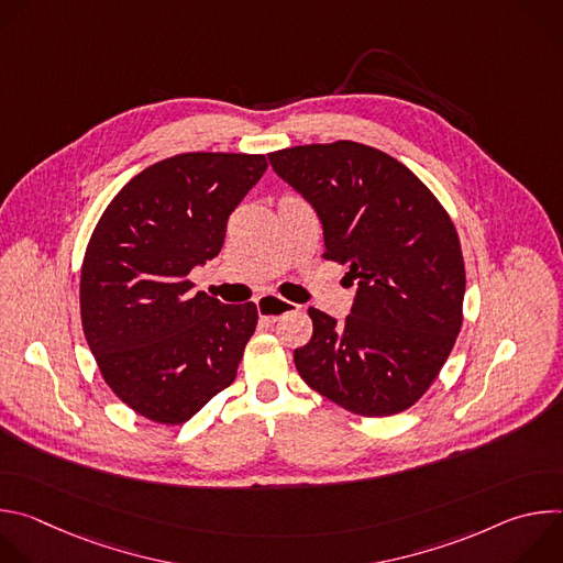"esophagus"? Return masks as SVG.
Wrapping results in <instances>:
<instances>
[{
	"instance_id": "1",
	"label": "esophagus",
	"mask_w": 563,
	"mask_h": 563,
	"mask_svg": "<svg viewBox=\"0 0 563 563\" xmlns=\"http://www.w3.org/2000/svg\"><path fill=\"white\" fill-rule=\"evenodd\" d=\"M256 305H258V316H261V320H265L267 325L276 323V320H280L285 313L298 311V305H296V302H289V300L278 298V296H272V294L261 296V298L256 300Z\"/></svg>"
}]
</instances>
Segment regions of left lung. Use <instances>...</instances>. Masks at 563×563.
Instances as JSON below:
<instances>
[{
  "instance_id": "1",
  "label": "left lung",
  "mask_w": 563,
  "mask_h": 563,
  "mask_svg": "<svg viewBox=\"0 0 563 563\" xmlns=\"http://www.w3.org/2000/svg\"><path fill=\"white\" fill-rule=\"evenodd\" d=\"M272 169L323 224L325 258L347 263L356 296L336 320L309 307L302 380L363 417L408 410L432 385L461 330L465 269L456 229L398 159L341 140L269 153Z\"/></svg>"
}]
</instances>
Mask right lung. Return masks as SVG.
<instances>
[{
    "label": "right lung",
    "instance_id": "obj_1",
    "mask_svg": "<svg viewBox=\"0 0 563 563\" xmlns=\"http://www.w3.org/2000/svg\"><path fill=\"white\" fill-rule=\"evenodd\" d=\"M267 172L265 155L180 153L111 200L82 265L79 309L109 387L137 415L178 426L233 383L258 309L191 294L227 220Z\"/></svg>",
    "mask_w": 563,
    "mask_h": 563
}]
</instances>
